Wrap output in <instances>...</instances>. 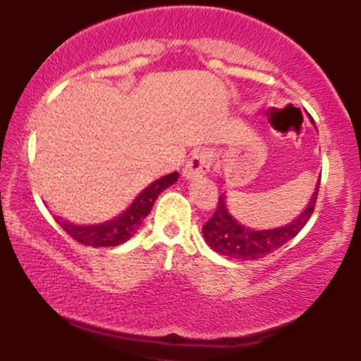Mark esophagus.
I'll return each instance as SVG.
<instances>
[{
  "label": "esophagus",
  "mask_w": 361,
  "mask_h": 361,
  "mask_svg": "<svg viewBox=\"0 0 361 361\" xmlns=\"http://www.w3.org/2000/svg\"><path fill=\"white\" fill-rule=\"evenodd\" d=\"M210 164H212V154L207 149H197L188 157L183 166V176L192 180V178H200L209 173Z\"/></svg>",
  "instance_id": "esophagus-1"
}]
</instances>
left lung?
I'll use <instances>...</instances> for the list:
<instances>
[{
	"label": "left lung",
	"mask_w": 361,
	"mask_h": 361,
	"mask_svg": "<svg viewBox=\"0 0 361 361\" xmlns=\"http://www.w3.org/2000/svg\"><path fill=\"white\" fill-rule=\"evenodd\" d=\"M319 185H321V180L317 181L316 192L312 193V198L309 200L307 207L295 221L283 227L267 231H252L241 226L229 214L226 205V195L221 193L214 215L202 227L207 244L214 251L234 259H258L270 255V252L287 244L290 239L295 238L304 229L314 209H316Z\"/></svg>",
	"instance_id": "1"
}]
</instances>
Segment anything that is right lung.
I'll use <instances>...</instances> for the list:
<instances>
[{
    "label": "right lung",
    "instance_id": "add662e5",
    "mask_svg": "<svg viewBox=\"0 0 361 361\" xmlns=\"http://www.w3.org/2000/svg\"><path fill=\"white\" fill-rule=\"evenodd\" d=\"M176 180L178 173L175 171L171 175H166L159 178V180L152 181L146 190H142L137 195V198L132 202L126 212H122L118 217L111 219L109 222L97 224V226H74L71 222L59 221V217H57V224H59L66 233L71 235L74 241L85 244V246H118V244L128 241L135 234L140 224L147 217V214L151 212L152 205H154L159 193L163 190H166L168 186L176 183Z\"/></svg>",
    "mask_w": 361,
    "mask_h": 361
}]
</instances>
